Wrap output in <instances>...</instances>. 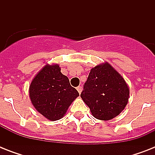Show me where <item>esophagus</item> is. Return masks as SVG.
Instances as JSON below:
<instances>
[{
	"label": "esophagus",
	"instance_id": "obj_1",
	"mask_svg": "<svg viewBox=\"0 0 155 155\" xmlns=\"http://www.w3.org/2000/svg\"><path fill=\"white\" fill-rule=\"evenodd\" d=\"M76 89H77V91L79 92V93H81V92H82V90H83V87H81V86H79V87H76Z\"/></svg>",
	"mask_w": 155,
	"mask_h": 155
}]
</instances>
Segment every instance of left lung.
<instances>
[{
    "mask_svg": "<svg viewBox=\"0 0 155 155\" xmlns=\"http://www.w3.org/2000/svg\"><path fill=\"white\" fill-rule=\"evenodd\" d=\"M80 97L95 118L112 120L125 109L130 87L122 75L104 62L91 69Z\"/></svg>",
    "mask_w": 155,
    "mask_h": 155,
    "instance_id": "8db88e82",
    "label": "left lung"
}]
</instances>
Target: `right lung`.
<instances>
[{
  "instance_id": "add662e5",
  "label": "right lung",
  "mask_w": 155,
  "mask_h": 155,
  "mask_svg": "<svg viewBox=\"0 0 155 155\" xmlns=\"http://www.w3.org/2000/svg\"><path fill=\"white\" fill-rule=\"evenodd\" d=\"M80 96L61 72L58 64H46L30 83L29 97L36 110L48 120L63 118L69 106Z\"/></svg>"
}]
</instances>
